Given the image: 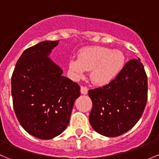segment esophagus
Returning <instances> with one entry per match:
<instances>
[{"instance_id": "1", "label": "esophagus", "mask_w": 159, "mask_h": 159, "mask_svg": "<svg viewBox=\"0 0 159 159\" xmlns=\"http://www.w3.org/2000/svg\"><path fill=\"white\" fill-rule=\"evenodd\" d=\"M88 91H89V89L85 86H81V93L83 95H86L88 93Z\"/></svg>"}]
</instances>
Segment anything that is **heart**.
Wrapping results in <instances>:
<instances>
[{
    "mask_svg": "<svg viewBox=\"0 0 159 159\" xmlns=\"http://www.w3.org/2000/svg\"><path fill=\"white\" fill-rule=\"evenodd\" d=\"M125 57L120 50L103 47L81 49L78 59L71 58L68 67L75 78H81L85 70H90V79L97 85H106L124 68Z\"/></svg>",
    "mask_w": 159,
    "mask_h": 159,
    "instance_id": "heart-1",
    "label": "heart"
}]
</instances>
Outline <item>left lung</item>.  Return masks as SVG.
<instances>
[{
    "label": "left lung",
    "instance_id": "8db88e82",
    "mask_svg": "<svg viewBox=\"0 0 159 159\" xmlns=\"http://www.w3.org/2000/svg\"><path fill=\"white\" fill-rule=\"evenodd\" d=\"M88 93L92 101L89 122L95 131L110 138L127 132L148 101V77L141 60H130L111 82Z\"/></svg>",
    "mask_w": 159,
    "mask_h": 159
}]
</instances>
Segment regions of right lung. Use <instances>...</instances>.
Segmentation results:
<instances>
[{"instance_id": "obj_1", "label": "right lung", "mask_w": 159, "mask_h": 159, "mask_svg": "<svg viewBox=\"0 0 159 159\" xmlns=\"http://www.w3.org/2000/svg\"><path fill=\"white\" fill-rule=\"evenodd\" d=\"M59 41H43L26 49L11 76L13 107L21 127L32 136L52 139L67 127L74 102L80 96L78 83L62 76L48 57Z\"/></svg>"}]
</instances>
